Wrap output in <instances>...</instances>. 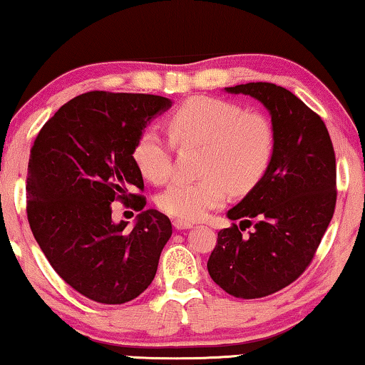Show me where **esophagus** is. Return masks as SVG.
Here are the masks:
<instances>
[{
  "instance_id": "1",
  "label": "esophagus",
  "mask_w": 365,
  "mask_h": 365,
  "mask_svg": "<svg viewBox=\"0 0 365 365\" xmlns=\"http://www.w3.org/2000/svg\"><path fill=\"white\" fill-rule=\"evenodd\" d=\"M173 226L178 229V231H184V229H191L192 224L187 222V221H182V219H174L173 221Z\"/></svg>"
}]
</instances>
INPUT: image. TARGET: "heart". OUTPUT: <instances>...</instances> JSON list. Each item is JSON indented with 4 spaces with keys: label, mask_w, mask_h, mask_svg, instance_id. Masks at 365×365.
I'll use <instances>...</instances> for the list:
<instances>
[{
    "label": "heart",
    "mask_w": 365,
    "mask_h": 365,
    "mask_svg": "<svg viewBox=\"0 0 365 365\" xmlns=\"http://www.w3.org/2000/svg\"><path fill=\"white\" fill-rule=\"evenodd\" d=\"M169 136L178 146H202L201 179H178L159 194L164 212L186 221H199L221 207L227 192H246L261 181L274 156L272 124L259 113L217 98H192L168 119ZM133 158L151 182L161 184L173 171V143L156 128L139 134Z\"/></svg>",
    "instance_id": "obj_1"
}]
</instances>
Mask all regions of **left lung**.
Here are the masks:
<instances>
[{"instance_id":"left-lung-1","label":"left lung","mask_w":365,"mask_h":365,"mask_svg":"<svg viewBox=\"0 0 365 365\" xmlns=\"http://www.w3.org/2000/svg\"><path fill=\"white\" fill-rule=\"evenodd\" d=\"M224 91L267 109L276 146L261 181L227 211L241 222L217 232L207 271L231 296L257 299L289 286L311 264L336 207V156L326 124L289 89L247 83ZM246 227L253 231L242 237Z\"/></svg>"}]
</instances>
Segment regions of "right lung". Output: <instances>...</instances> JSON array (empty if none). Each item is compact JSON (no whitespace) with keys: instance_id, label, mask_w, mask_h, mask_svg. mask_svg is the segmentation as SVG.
<instances>
[{"instance_id":"1","label":"right lung","mask_w":365,"mask_h":365,"mask_svg":"<svg viewBox=\"0 0 365 365\" xmlns=\"http://www.w3.org/2000/svg\"><path fill=\"white\" fill-rule=\"evenodd\" d=\"M173 101L154 94L91 91L54 113L28 163V221L64 282L101 304H124L148 289L173 234L168 216L131 194L144 189L136 141ZM142 212L131 232L114 223V198Z\"/></svg>"}]
</instances>
